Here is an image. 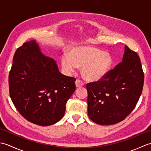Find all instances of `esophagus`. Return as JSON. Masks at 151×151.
Here are the masks:
<instances>
[{
	"mask_svg": "<svg viewBox=\"0 0 151 151\" xmlns=\"http://www.w3.org/2000/svg\"><path fill=\"white\" fill-rule=\"evenodd\" d=\"M75 84H76V86L77 88H80V87H82V86H83L84 85V83L82 81H81V80L79 79H77L75 82Z\"/></svg>",
	"mask_w": 151,
	"mask_h": 151,
	"instance_id": "1",
	"label": "esophagus"
}]
</instances>
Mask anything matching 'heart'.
<instances>
[{
    "instance_id": "obj_1",
    "label": "heart",
    "mask_w": 151,
    "mask_h": 151,
    "mask_svg": "<svg viewBox=\"0 0 151 151\" xmlns=\"http://www.w3.org/2000/svg\"><path fill=\"white\" fill-rule=\"evenodd\" d=\"M61 65L67 75L82 67L83 77L89 82H97L107 75L113 65V59L108 52L97 48L82 46L73 48L69 55L63 54Z\"/></svg>"
}]
</instances>
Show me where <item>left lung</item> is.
I'll list each match as a JSON object with an SVG mask.
<instances>
[{"label":"left lung","mask_w":151,"mask_h":151,"mask_svg":"<svg viewBox=\"0 0 151 151\" xmlns=\"http://www.w3.org/2000/svg\"><path fill=\"white\" fill-rule=\"evenodd\" d=\"M143 83L139 57L125 45L123 61L101 81L86 85L89 117L101 125L124 120L136 107Z\"/></svg>","instance_id":"left-lung-1"}]
</instances>
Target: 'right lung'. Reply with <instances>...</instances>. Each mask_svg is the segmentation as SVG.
<instances>
[{"label":"right lung","instance_id":"right-lung-1","mask_svg":"<svg viewBox=\"0 0 151 151\" xmlns=\"http://www.w3.org/2000/svg\"><path fill=\"white\" fill-rule=\"evenodd\" d=\"M75 81L62 75L55 61L43 55L36 40H32L15 51L9 73V95L27 120L49 126L63 117Z\"/></svg>","mask_w":151,"mask_h":151}]
</instances>
